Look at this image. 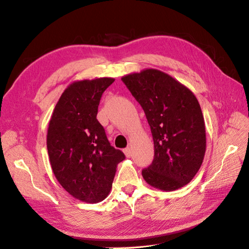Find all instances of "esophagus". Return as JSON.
Masks as SVG:
<instances>
[{
  "label": "esophagus",
  "mask_w": 249,
  "mask_h": 249,
  "mask_svg": "<svg viewBox=\"0 0 249 249\" xmlns=\"http://www.w3.org/2000/svg\"><path fill=\"white\" fill-rule=\"evenodd\" d=\"M124 153H125V156H126L127 158L131 157V155H132V149H131V147H126V148L124 149Z\"/></svg>",
  "instance_id": "obj_1"
}]
</instances>
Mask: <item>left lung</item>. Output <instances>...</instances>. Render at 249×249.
Wrapping results in <instances>:
<instances>
[{
    "label": "left lung",
    "mask_w": 249,
    "mask_h": 249,
    "mask_svg": "<svg viewBox=\"0 0 249 249\" xmlns=\"http://www.w3.org/2000/svg\"><path fill=\"white\" fill-rule=\"evenodd\" d=\"M143 108L155 155L142 176L152 187L174 191L192 180L203 163L206 128L193 92L166 73L146 69L122 77Z\"/></svg>",
    "instance_id": "obj_1"
}]
</instances>
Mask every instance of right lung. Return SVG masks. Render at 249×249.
I'll return each instance as SVG.
<instances>
[{"label": "right lung", "mask_w": 249, "mask_h": 249, "mask_svg": "<svg viewBox=\"0 0 249 249\" xmlns=\"http://www.w3.org/2000/svg\"><path fill=\"white\" fill-rule=\"evenodd\" d=\"M113 82L103 77L69 86L56 104L46 136L57 180L73 197L90 204L107 197L117 165L125 159L96 119L101 97Z\"/></svg>", "instance_id": "add662e5"}]
</instances>
